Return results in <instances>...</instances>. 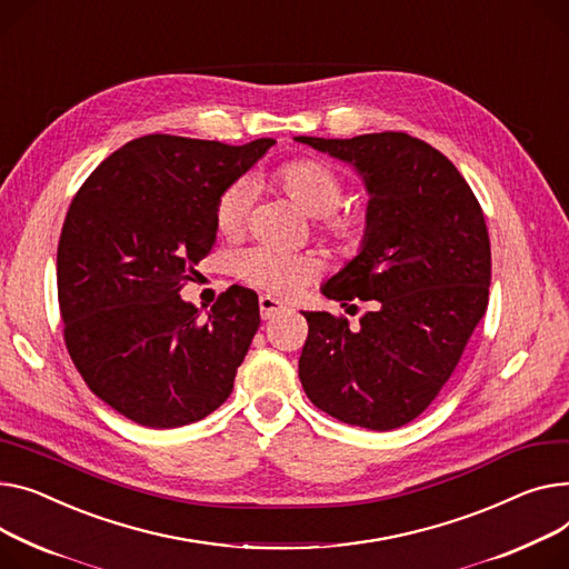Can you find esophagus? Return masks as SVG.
Listing matches in <instances>:
<instances>
[{
    "label": "esophagus",
    "instance_id": "34e87169",
    "mask_svg": "<svg viewBox=\"0 0 569 569\" xmlns=\"http://www.w3.org/2000/svg\"><path fill=\"white\" fill-rule=\"evenodd\" d=\"M258 307H260L262 320H274V318H279V316L286 311V307L281 305V301L274 299V297H270V295H260Z\"/></svg>",
    "mask_w": 569,
    "mask_h": 569
}]
</instances>
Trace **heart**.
<instances>
[{
  "label": "heart",
  "instance_id": "1",
  "mask_svg": "<svg viewBox=\"0 0 569 569\" xmlns=\"http://www.w3.org/2000/svg\"><path fill=\"white\" fill-rule=\"evenodd\" d=\"M270 184L299 210L316 217V233L333 249L357 253L370 236V217L363 208H340L346 180L338 169L318 158H295L270 173ZM249 194L242 182L223 189L214 203V229L223 238L244 233ZM233 272L244 283L279 297H295L320 272V262L309 253H283L268 247H251L233 258Z\"/></svg>",
  "mask_w": 569,
  "mask_h": 569
}]
</instances>
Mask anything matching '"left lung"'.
Here are the masks:
<instances>
[{"mask_svg": "<svg viewBox=\"0 0 569 569\" xmlns=\"http://www.w3.org/2000/svg\"><path fill=\"white\" fill-rule=\"evenodd\" d=\"M297 141L352 162L370 192L368 242L322 288L340 307L361 299L370 311L359 327L346 316L305 313L301 387L338 421L402 428L439 396L487 311L482 208L456 164L407 132Z\"/></svg>", "mask_w": 569, "mask_h": 569, "instance_id": "8db88e82", "label": "left lung"}]
</instances>
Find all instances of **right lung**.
Listing matches in <instances>:
<instances>
[{"label":"right lung","instance_id":"add662e5","mask_svg":"<svg viewBox=\"0 0 569 569\" xmlns=\"http://www.w3.org/2000/svg\"><path fill=\"white\" fill-rule=\"evenodd\" d=\"M270 146L146 134L100 162L68 208L63 343L87 387L139 426L197 423L233 391L260 327L256 292L231 286L201 318L180 290L212 249L217 197Z\"/></svg>","mask_w":569,"mask_h":569}]
</instances>
